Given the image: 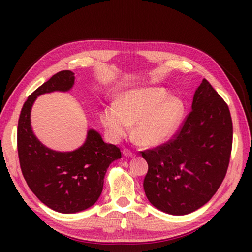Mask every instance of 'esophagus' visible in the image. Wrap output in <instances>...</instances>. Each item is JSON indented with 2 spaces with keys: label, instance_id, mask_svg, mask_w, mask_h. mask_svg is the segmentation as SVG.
Instances as JSON below:
<instances>
[{
  "label": "esophagus",
  "instance_id": "34e87169",
  "mask_svg": "<svg viewBox=\"0 0 252 252\" xmlns=\"http://www.w3.org/2000/svg\"><path fill=\"white\" fill-rule=\"evenodd\" d=\"M122 153H123V156H125V157H129V158H132L134 156L133 153H132L130 150H127V149H123Z\"/></svg>",
  "mask_w": 252,
  "mask_h": 252
}]
</instances>
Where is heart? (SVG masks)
Listing matches in <instances>:
<instances>
[{"instance_id": "b5f03b06", "label": "heart", "mask_w": 252, "mask_h": 252, "mask_svg": "<svg viewBox=\"0 0 252 252\" xmlns=\"http://www.w3.org/2000/svg\"><path fill=\"white\" fill-rule=\"evenodd\" d=\"M185 117L186 104L180 97L170 95L164 88L143 87L126 91L118 104L104 106L100 120L111 141H120L134 125L135 141L142 147L155 148L178 133Z\"/></svg>"}]
</instances>
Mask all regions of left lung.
I'll return each mask as SVG.
<instances>
[{
    "label": "left lung",
    "mask_w": 252,
    "mask_h": 252,
    "mask_svg": "<svg viewBox=\"0 0 252 252\" xmlns=\"http://www.w3.org/2000/svg\"><path fill=\"white\" fill-rule=\"evenodd\" d=\"M174 139L142 152L149 170L143 189L149 201L173 216L204 206L227 173L232 147V121L225 102L206 79Z\"/></svg>",
    "instance_id": "obj_1"
}]
</instances>
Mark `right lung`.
Instances as JSON below:
<instances>
[{
  "instance_id": "1",
  "label": "right lung",
  "mask_w": 252,
  "mask_h": 252,
  "mask_svg": "<svg viewBox=\"0 0 252 252\" xmlns=\"http://www.w3.org/2000/svg\"><path fill=\"white\" fill-rule=\"evenodd\" d=\"M74 79L72 71H61L37 88L25 101L18 126V152L25 181L42 203L61 213L92 207L100 198L109 165L121 158L120 149L105 143L94 129L88 130L82 146L65 152L48 148L34 134L31 110L37 96L70 91Z\"/></svg>"
}]
</instances>
